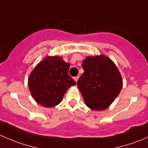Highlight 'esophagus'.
Wrapping results in <instances>:
<instances>
[{"label":"esophagus","instance_id":"1","mask_svg":"<svg viewBox=\"0 0 148 148\" xmlns=\"http://www.w3.org/2000/svg\"><path fill=\"white\" fill-rule=\"evenodd\" d=\"M78 79H79V77H74V79L75 80L76 82H77V81H78Z\"/></svg>","mask_w":148,"mask_h":148}]
</instances>
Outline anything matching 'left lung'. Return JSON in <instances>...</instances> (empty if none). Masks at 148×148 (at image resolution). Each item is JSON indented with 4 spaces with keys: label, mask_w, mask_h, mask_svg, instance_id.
<instances>
[{
    "label": "left lung",
    "mask_w": 148,
    "mask_h": 148,
    "mask_svg": "<svg viewBox=\"0 0 148 148\" xmlns=\"http://www.w3.org/2000/svg\"><path fill=\"white\" fill-rule=\"evenodd\" d=\"M84 73L77 82L85 104L93 110L110 107L120 94L122 79L118 69L107 56H87L82 62Z\"/></svg>",
    "instance_id": "obj_1"
}]
</instances>
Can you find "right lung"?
I'll return each instance as SVG.
<instances>
[{
	"mask_svg": "<svg viewBox=\"0 0 148 148\" xmlns=\"http://www.w3.org/2000/svg\"><path fill=\"white\" fill-rule=\"evenodd\" d=\"M69 64L60 56H47L34 69L28 77V86L34 100L45 107L62 102L67 89L76 84L69 75Z\"/></svg>",
	"mask_w": 148,
	"mask_h": 148,
	"instance_id": "add662e5",
	"label": "right lung"
}]
</instances>
